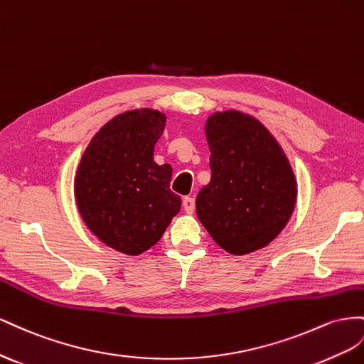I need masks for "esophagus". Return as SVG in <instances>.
I'll return each instance as SVG.
<instances>
[{"label": "esophagus", "instance_id": "1", "mask_svg": "<svg viewBox=\"0 0 364 364\" xmlns=\"http://www.w3.org/2000/svg\"><path fill=\"white\" fill-rule=\"evenodd\" d=\"M183 209L186 213H193L195 210V200L191 198V196H186V198L183 200Z\"/></svg>", "mask_w": 364, "mask_h": 364}]
</instances>
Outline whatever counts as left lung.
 <instances>
[{"label": "left lung", "mask_w": 364, "mask_h": 364, "mask_svg": "<svg viewBox=\"0 0 364 364\" xmlns=\"http://www.w3.org/2000/svg\"><path fill=\"white\" fill-rule=\"evenodd\" d=\"M204 132L212 176L196 195L198 220L227 253L261 250L294 212L297 180L291 163L265 124L244 111L212 112Z\"/></svg>", "instance_id": "left-lung-1"}]
</instances>
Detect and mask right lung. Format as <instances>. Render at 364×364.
Segmentation results:
<instances>
[{
	"mask_svg": "<svg viewBox=\"0 0 364 364\" xmlns=\"http://www.w3.org/2000/svg\"><path fill=\"white\" fill-rule=\"evenodd\" d=\"M166 114L137 108L117 114L95 134L75 176V200L90 232L107 247L139 256L157 244L180 212L169 189L172 168L154 161Z\"/></svg>",
	"mask_w": 364,
	"mask_h": 364,
	"instance_id": "right-lung-1",
	"label": "right lung"
}]
</instances>
